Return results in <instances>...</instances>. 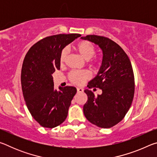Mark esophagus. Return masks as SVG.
<instances>
[{
    "label": "esophagus",
    "instance_id": "esophagus-1",
    "mask_svg": "<svg viewBox=\"0 0 157 157\" xmlns=\"http://www.w3.org/2000/svg\"><path fill=\"white\" fill-rule=\"evenodd\" d=\"M83 91L84 90L82 88H77V91H78V93H82Z\"/></svg>",
    "mask_w": 157,
    "mask_h": 157
}]
</instances>
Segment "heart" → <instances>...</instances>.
<instances>
[{
    "mask_svg": "<svg viewBox=\"0 0 157 157\" xmlns=\"http://www.w3.org/2000/svg\"><path fill=\"white\" fill-rule=\"evenodd\" d=\"M76 50L79 52L82 57L85 60L89 61L94 57L95 53V49L94 45L89 41H84L79 43L76 46ZM68 51L66 49H63L60 55V62L63 63L67 57ZM89 78V73L86 71H73L69 73V79L75 84H82L83 82Z\"/></svg>",
    "mask_w": 157,
    "mask_h": 157,
    "instance_id": "1",
    "label": "heart"
}]
</instances>
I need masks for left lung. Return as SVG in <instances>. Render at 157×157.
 Masks as SVG:
<instances>
[{"label": "left lung", "mask_w": 157, "mask_h": 157, "mask_svg": "<svg viewBox=\"0 0 157 157\" xmlns=\"http://www.w3.org/2000/svg\"><path fill=\"white\" fill-rule=\"evenodd\" d=\"M98 45L102 52V64L88 87L102 90L95 97L84 90L88 100L83 107L85 117L101 128H110L123 120L131 107L134 94V77L132 63L123 48L109 38L98 35L81 37Z\"/></svg>", "instance_id": "left-lung-1"}]
</instances>
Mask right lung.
<instances>
[{"label": "right lung", "mask_w": 157, "mask_h": 157, "mask_svg": "<svg viewBox=\"0 0 157 157\" xmlns=\"http://www.w3.org/2000/svg\"><path fill=\"white\" fill-rule=\"evenodd\" d=\"M79 34H59L41 39L32 46L23 60L21 86L29 111L40 125L53 128L66 120L77 92L73 86L54 88L52 74L60 69V55Z\"/></svg>", "instance_id": "obj_1"}]
</instances>
